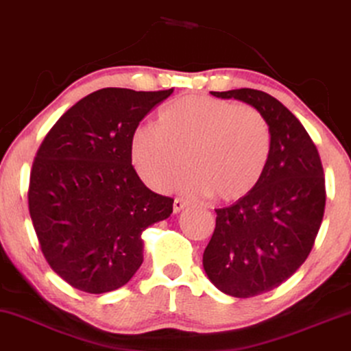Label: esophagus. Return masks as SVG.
Returning <instances> with one entry per match:
<instances>
[{
	"instance_id": "34e87169",
	"label": "esophagus",
	"mask_w": 351,
	"mask_h": 351,
	"mask_svg": "<svg viewBox=\"0 0 351 351\" xmlns=\"http://www.w3.org/2000/svg\"><path fill=\"white\" fill-rule=\"evenodd\" d=\"M188 206V202L185 201V199H180V197H176L174 199V212L177 213V212H180L182 209H184V207H186Z\"/></svg>"
}]
</instances>
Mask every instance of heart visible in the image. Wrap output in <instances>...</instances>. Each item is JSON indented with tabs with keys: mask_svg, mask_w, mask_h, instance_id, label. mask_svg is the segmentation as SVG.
<instances>
[{
	"mask_svg": "<svg viewBox=\"0 0 351 351\" xmlns=\"http://www.w3.org/2000/svg\"><path fill=\"white\" fill-rule=\"evenodd\" d=\"M271 155V130L252 106L204 95L180 96L131 138L136 172L155 191H167L185 167L191 195L237 201L258 185ZM186 160H184L183 158Z\"/></svg>",
	"mask_w": 351,
	"mask_h": 351,
	"instance_id": "b5f03b06",
	"label": "heart"
}]
</instances>
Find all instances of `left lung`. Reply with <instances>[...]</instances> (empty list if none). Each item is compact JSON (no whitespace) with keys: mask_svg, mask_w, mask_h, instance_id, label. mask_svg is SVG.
Masks as SVG:
<instances>
[{"mask_svg":"<svg viewBox=\"0 0 351 351\" xmlns=\"http://www.w3.org/2000/svg\"><path fill=\"white\" fill-rule=\"evenodd\" d=\"M210 93L253 106L271 130L261 180L234 204L215 209V230L202 255L220 291L252 298L277 288L307 260L326 204L323 166L301 121L274 96L253 88Z\"/></svg>","mask_w":351,"mask_h":351,"instance_id":"obj_1","label":"left lung"}]
</instances>
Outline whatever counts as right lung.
<instances>
[{"label": "right lung", "mask_w": 351, "mask_h": 351, "mask_svg": "<svg viewBox=\"0 0 351 351\" xmlns=\"http://www.w3.org/2000/svg\"><path fill=\"white\" fill-rule=\"evenodd\" d=\"M174 88H101L60 117L40 144L28 207L49 266L71 287L101 294L126 285L144 260L142 231L172 213L131 165L139 121Z\"/></svg>", "instance_id": "add662e5"}]
</instances>
